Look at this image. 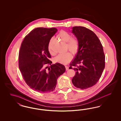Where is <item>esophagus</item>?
I'll use <instances>...</instances> for the list:
<instances>
[{"instance_id":"obj_1","label":"esophagus","mask_w":121,"mask_h":121,"mask_svg":"<svg viewBox=\"0 0 121 121\" xmlns=\"http://www.w3.org/2000/svg\"><path fill=\"white\" fill-rule=\"evenodd\" d=\"M65 68H66V70H68L69 69V67L68 66H65Z\"/></svg>"}]
</instances>
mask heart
<instances>
[{"label":"heart","mask_w":121,"mask_h":121,"mask_svg":"<svg viewBox=\"0 0 121 121\" xmlns=\"http://www.w3.org/2000/svg\"><path fill=\"white\" fill-rule=\"evenodd\" d=\"M58 37L63 42L67 43V48L73 54H76L79 48V43L78 39L75 37H72L71 34L64 30H61L58 33ZM53 39H51L48 44V51L51 54H53V52L51 49V44ZM73 58L72 54L70 52H68L64 53L58 55L54 58L55 62L58 63L66 64L69 63Z\"/></svg>","instance_id":"heart-1"}]
</instances>
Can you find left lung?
I'll list each match as a JSON object with an SVG mask.
<instances>
[{
    "instance_id": "8db88e82",
    "label": "left lung",
    "mask_w": 121,
    "mask_h": 121,
    "mask_svg": "<svg viewBox=\"0 0 121 121\" xmlns=\"http://www.w3.org/2000/svg\"><path fill=\"white\" fill-rule=\"evenodd\" d=\"M72 33L79 43L78 51L69 67L76 72L72 83L78 88L86 89L97 83L104 71L105 56L103 47L96 34L85 27H73Z\"/></svg>"
}]
</instances>
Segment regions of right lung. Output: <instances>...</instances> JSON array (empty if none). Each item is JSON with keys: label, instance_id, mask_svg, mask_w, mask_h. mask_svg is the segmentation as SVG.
<instances>
[{"label": "right lung", "instance_id": "right-lung-1", "mask_svg": "<svg viewBox=\"0 0 121 121\" xmlns=\"http://www.w3.org/2000/svg\"><path fill=\"white\" fill-rule=\"evenodd\" d=\"M56 28H37L27 35L21 44L18 55L19 69L26 84L41 93L53 91L58 77L65 72L60 63L51 64L48 46ZM51 65L48 68L47 65Z\"/></svg>", "mask_w": 121, "mask_h": 121}]
</instances>
